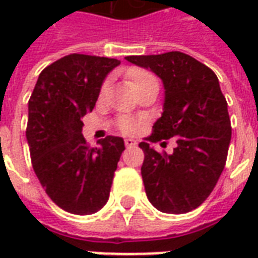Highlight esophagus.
<instances>
[{"label": "esophagus", "mask_w": 258, "mask_h": 258, "mask_svg": "<svg viewBox=\"0 0 258 258\" xmlns=\"http://www.w3.org/2000/svg\"><path fill=\"white\" fill-rule=\"evenodd\" d=\"M137 144H138V142L135 140H133V138H125V140H124V145L127 146V148H133V146H135Z\"/></svg>", "instance_id": "34e87169"}]
</instances>
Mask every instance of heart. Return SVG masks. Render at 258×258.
<instances>
[{
	"label": "heart",
	"mask_w": 258,
	"mask_h": 258,
	"mask_svg": "<svg viewBox=\"0 0 258 258\" xmlns=\"http://www.w3.org/2000/svg\"><path fill=\"white\" fill-rule=\"evenodd\" d=\"M128 77L131 80V84L134 85V88H137L138 85L144 84V83H148V81H152V80H156L153 77V74L149 73L145 69H131L128 72ZM109 90V80H105L101 85V90H99V95L103 96ZM144 123V120L141 118H133L130 116H121V117L117 118L116 121V125L117 128L124 133V134H134L138 131L141 125Z\"/></svg>",
	"instance_id": "heart-1"
}]
</instances>
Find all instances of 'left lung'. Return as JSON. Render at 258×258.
<instances>
[{
	"label": "left lung",
	"mask_w": 258,
	"mask_h": 258,
	"mask_svg": "<svg viewBox=\"0 0 258 258\" xmlns=\"http://www.w3.org/2000/svg\"><path fill=\"white\" fill-rule=\"evenodd\" d=\"M151 69L163 80L166 99L149 142L174 138L171 155L141 142L145 159L141 174L148 199L157 210L184 214L205 202L225 167L231 142V118L216 73L179 51L125 56Z\"/></svg>",
	"instance_id": "left-lung-1"
}]
</instances>
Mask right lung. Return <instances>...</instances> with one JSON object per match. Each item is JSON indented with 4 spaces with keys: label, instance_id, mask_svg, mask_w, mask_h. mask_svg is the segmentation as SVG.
<instances>
[{
    "label": "right lung",
    "instance_id": "obj_1",
    "mask_svg": "<svg viewBox=\"0 0 258 258\" xmlns=\"http://www.w3.org/2000/svg\"><path fill=\"white\" fill-rule=\"evenodd\" d=\"M120 60L72 53L42 70L29 99L26 137L37 178L53 203L72 214L101 210L125 149L107 135L91 148L81 134L85 113L99 96L106 74Z\"/></svg>",
    "mask_w": 258,
    "mask_h": 258
}]
</instances>
